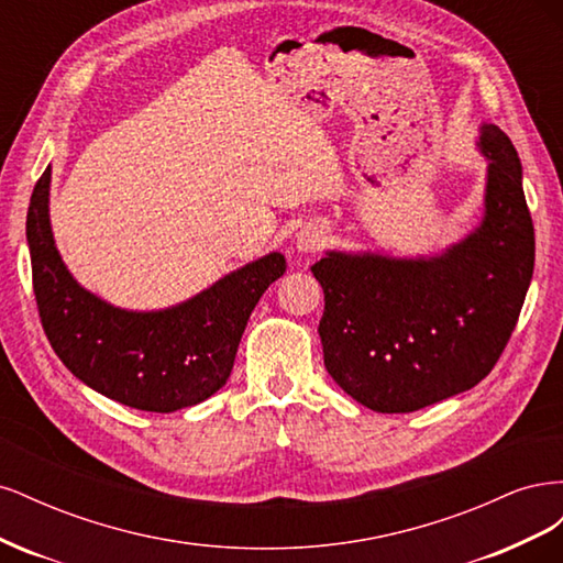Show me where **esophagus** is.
Returning <instances> with one entry per match:
<instances>
[{
    "label": "esophagus",
    "mask_w": 563,
    "mask_h": 563,
    "mask_svg": "<svg viewBox=\"0 0 563 563\" xmlns=\"http://www.w3.org/2000/svg\"><path fill=\"white\" fill-rule=\"evenodd\" d=\"M323 242V230L308 228L298 234V249L300 251H314Z\"/></svg>",
    "instance_id": "1"
}]
</instances>
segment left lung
<instances>
[{"label": "left lung", "mask_w": 563, "mask_h": 563, "mask_svg": "<svg viewBox=\"0 0 563 563\" xmlns=\"http://www.w3.org/2000/svg\"><path fill=\"white\" fill-rule=\"evenodd\" d=\"M484 216L432 255L327 251L312 265L323 288V364L352 399L411 413L472 389L496 366L533 277L536 236L512 141L479 126Z\"/></svg>", "instance_id": "left-lung-1"}]
</instances>
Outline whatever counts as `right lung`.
Masks as SVG:
<instances>
[{
  "label": "right lung",
  "instance_id": "right-lung-1",
  "mask_svg": "<svg viewBox=\"0 0 563 563\" xmlns=\"http://www.w3.org/2000/svg\"><path fill=\"white\" fill-rule=\"evenodd\" d=\"M48 190L51 166L30 197L25 234L42 327L60 362L84 385L139 411L174 413L216 395L253 308L286 272L284 255L272 251L172 308L124 310L87 291L63 263Z\"/></svg>",
  "mask_w": 563,
  "mask_h": 563
}]
</instances>
